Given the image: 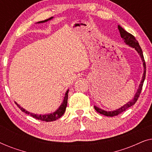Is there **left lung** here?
I'll list each match as a JSON object with an SVG mask.
<instances>
[{"instance_id":"1","label":"left lung","mask_w":152,"mask_h":152,"mask_svg":"<svg viewBox=\"0 0 152 152\" xmlns=\"http://www.w3.org/2000/svg\"><path fill=\"white\" fill-rule=\"evenodd\" d=\"M118 28L120 31V36H121L122 39H123L124 42H125L126 44L129 45L130 46H132V48H134L136 49V50H137V52L139 53V55H140L141 59H142V61H143V66H144V73H143V76H142V80H141L140 86H139V88L138 89V91H137L136 95H135L134 99H133L132 100H131L130 102H129L128 103H126L125 105L123 106V107H122L121 108H120V109L116 110V111H105L102 109H99L98 107H94L95 111H96L97 113L102 114V115H105V116H109V117H113V116L119 115V114L122 113V112L125 111L126 109H128L129 108L132 107V106L135 104V103L136 102L137 100H138L139 96H140L141 91H142V88L143 83H144V81L145 79V75H146V64H145V61L142 50V49H141L140 45H139L138 41L135 39V37L133 36L132 34H130V33L126 32V30H124L121 26H118Z\"/></svg>"}]
</instances>
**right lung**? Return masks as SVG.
<instances>
[{
    "mask_svg": "<svg viewBox=\"0 0 152 152\" xmlns=\"http://www.w3.org/2000/svg\"><path fill=\"white\" fill-rule=\"evenodd\" d=\"M52 18H53V17L50 18H48V19H46L45 20H42V21H39V22H38V23H42L46 22L48 20L51 19ZM68 93V90L66 91L63 102H62L61 105L60 106L59 109H58L55 112H54L53 113L48 114V115H37V114H33L32 113H30V112L26 111V110H25L24 109H23L22 107H20L17 103H16V102L15 103H16V104L18 106V108H19V109L21 110L23 112H25V113H26V114L30 115V116H32V117L34 118L35 119L39 120H42V121H45V122H52V121H54V120H57L58 118H61V116L64 115V113H65L66 108V107H67Z\"/></svg>",
    "mask_w": 152,
    "mask_h": 152,
    "instance_id": "obj_1",
    "label": "right lung"
}]
</instances>
